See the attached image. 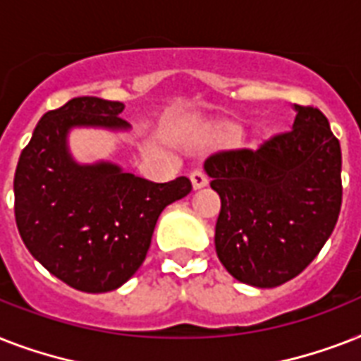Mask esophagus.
<instances>
[{
    "label": "esophagus",
    "instance_id": "obj_1",
    "mask_svg": "<svg viewBox=\"0 0 361 361\" xmlns=\"http://www.w3.org/2000/svg\"><path fill=\"white\" fill-rule=\"evenodd\" d=\"M191 181H192V187H195V189H200V187L208 185V176L204 174L202 170H192Z\"/></svg>",
    "mask_w": 361,
    "mask_h": 361
}]
</instances>
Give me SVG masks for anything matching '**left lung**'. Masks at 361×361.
Instances as JSON below:
<instances>
[{
	"instance_id": "left-lung-1",
	"label": "left lung",
	"mask_w": 361,
	"mask_h": 361,
	"mask_svg": "<svg viewBox=\"0 0 361 361\" xmlns=\"http://www.w3.org/2000/svg\"><path fill=\"white\" fill-rule=\"evenodd\" d=\"M294 109L290 130L257 149H225L204 163L209 185L221 197L217 257L232 277L258 288L302 274L341 212L339 140L319 109Z\"/></svg>"
}]
</instances>
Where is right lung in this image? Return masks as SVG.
<instances>
[{
  "label": "right lung",
  "instance_id": "obj_1",
  "mask_svg": "<svg viewBox=\"0 0 361 361\" xmlns=\"http://www.w3.org/2000/svg\"><path fill=\"white\" fill-rule=\"evenodd\" d=\"M123 103L75 97L37 123L14 172V217L27 251L58 279L82 292H109L146 258L169 204L191 192L180 176L144 180L110 163L78 164L67 152L71 127L127 129Z\"/></svg>",
  "mask_w": 361,
  "mask_h": 361
}]
</instances>
